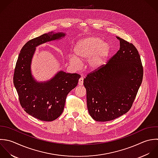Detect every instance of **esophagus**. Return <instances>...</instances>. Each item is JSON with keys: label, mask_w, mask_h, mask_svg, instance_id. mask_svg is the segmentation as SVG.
<instances>
[{"label": "esophagus", "mask_w": 158, "mask_h": 158, "mask_svg": "<svg viewBox=\"0 0 158 158\" xmlns=\"http://www.w3.org/2000/svg\"><path fill=\"white\" fill-rule=\"evenodd\" d=\"M83 82H84V79L83 77H81L79 80V82H78V84L79 85H83Z\"/></svg>", "instance_id": "obj_1"}]
</instances>
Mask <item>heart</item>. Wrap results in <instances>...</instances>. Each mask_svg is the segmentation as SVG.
Returning a JSON list of instances; mask_svg holds the SVG:
<instances>
[{"label": "heart", "instance_id": "heart-1", "mask_svg": "<svg viewBox=\"0 0 158 158\" xmlns=\"http://www.w3.org/2000/svg\"><path fill=\"white\" fill-rule=\"evenodd\" d=\"M111 51L110 45L97 37H89L79 41L75 45V55L69 58L71 63L76 67L81 65V60H85L87 66L92 70L100 68L107 60Z\"/></svg>", "mask_w": 158, "mask_h": 158}]
</instances>
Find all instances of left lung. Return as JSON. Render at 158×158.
Wrapping results in <instances>:
<instances>
[{
  "label": "left lung",
  "mask_w": 158,
  "mask_h": 158,
  "mask_svg": "<svg viewBox=\"0 0 158 158\" xmlns=\"http://www.w3.org/2000/svg\"><path fill=\"white\" fill-rule=\"evenodd\" d=\"M120 48L105 64L84 79L90 116L98 122L114 120L131 108L143 76L136 47L119 37Z\"/></svg>",
  "instance_id": "1"
}]
</instances>
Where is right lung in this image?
Instances as JSON below:
<instances>
[{
    "label": "right lung",
    "instance_id": "1",
    "mask_svg": "<svg viewBox=\"0 0 158 158\" xmlns=\"http://www.w3.org/2000/svg\"><path fill=\"white\" fill-rule=\"evenodd\" d=\"M64 35L51 32L29 40L22 47L15 68L13 84L19 103L27 114L40 121H52L62 114L68 94L81 77L76 73L60 71L50 81L39 83L31 76L30 65L35 47Z\"/></svg>",
    "mask_w": 158,
    "mask_h": 158
}]
</instances>
